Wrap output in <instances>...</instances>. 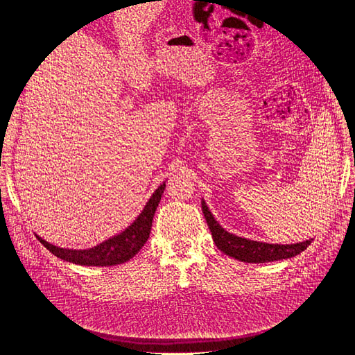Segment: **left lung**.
Segmentation results:
<instances>
[{
    "mask_svg": "<svg viewBox=\"0 0 355 355\" xmlns=\"http://www.w3.org/2000/svg\"><path fill=\"white\" fill-rule=\"evenodd\" d=\"M201 209L204 213V218L207 220L213 241L218 245V249L222 250L225 254H228L234 257V259H239L241 262L263 263L288 259V257H293L300 252H304L311 244V241H313V239H311L296 244H270L247 240L225 231L219 225V222L213 218V214L204 200H201Z\"/></svg>",
    "mask_w": 355,
    "mask_h": 355,
    "instance_id": "left-lung-1",
    "label": "left lung"
}]
</instances>
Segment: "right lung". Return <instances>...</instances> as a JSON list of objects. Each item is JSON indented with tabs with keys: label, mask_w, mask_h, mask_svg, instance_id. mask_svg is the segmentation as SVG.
Here are the masks:
<instances>
[{
	"label": "right lung",
	"mask_w": 355,
	"mask_h": 355,
	"mask_svg": "<svg viewBox=\"0 0 355 355\" xmlns=\"http://www.w3.org/2000/svg\"><path fill=\"white\" fill-rule=\"evenodd\" d=\"M166 188V182H163L157 189L151 198L148 200L146 206L141 211V214L135 219V222L127 227L123 232L114 235V237L102 241L101 244L92 247V249L84 250H73V249H63V247L53 245L38 237L41 244H44L47 250L53 254L58 256L59 259L75 265H84V266H112L120 265L132 257L142 249L144 244L149 239V232H151L154 214L158 207V202L161 200Z\"/></svg>",
	"instance_id": "add662e5"
}]
</instances>
